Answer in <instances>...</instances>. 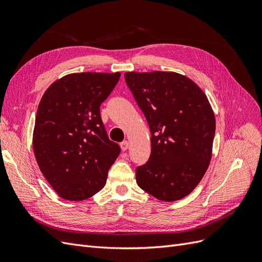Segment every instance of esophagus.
I'll list each match as a JSON object with an SVG mask.
<instances>
[{
    "mask_svg": "<svg viewBox=\"0 0 262 262\" xmlns=\"http://www.w3.org/2000/svg\"><path fill=\"white\" fill-rule=\"evenodd\" d=\"M120 147H121V149L124 152V150H126V149L129 148V142H128V141L121 142V143H120Z\"/></svg>",
    "mask_w": 262,
    "mask_h": 262,
    "instance_id": "obj_1",
    "label": "esophagus"
}]
</instances>
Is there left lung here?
Here are the masks:
<instances>
[{
    "label": "left lung",
    "instance_id": "8db88e82",
    "mask_svg": "<svg viewBox=\"0 0 262 262\" xmlns=\"http://www.w3.org/2000/svg\"><path fill=\"white\" fill-rule=\"evenodd\" d=\"M124 78L152 134L137 184L158 200H180L199 185L212 157L215 116L207 95L176 72H125Z\"/></svg>",
    "mask_w": 262,
    "mask_h": 262
}]
</instances>
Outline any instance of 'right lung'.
<instances>
[{"mask_svg": "<svg viewBox=\"0 0 262 262\" xmlns=\"http://www.w3.org/2000/svg\"><path fill=\"white\" fill-rule=\"evenodd\" d=\"M121 73H72L53 82L39 102L33 134L36 161L61 198L81 201L104 188L120 153L99 107Z\"/></svg>", "mask_w": 262, "mask_h": 262, "instance_id": "1", "label": "right lung"}]
</instances>
